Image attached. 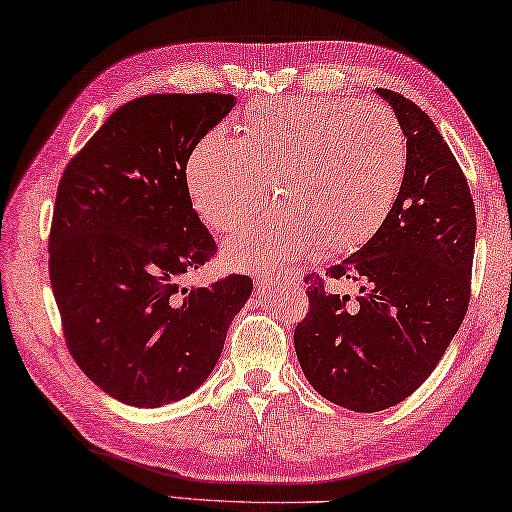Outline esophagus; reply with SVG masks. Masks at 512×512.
Wrapping results in <instances>:
<instances>
[{
	"mask_svg": "<svg viewBox=\"0 0 512 512\" xmlns=\"http://www.w3.org/2000/svg\"><path fill=\"white\" fill-rule=\"evenodd\" d=\"M281 276L279 274H270V272H258L256 276H254V281H256V286L258 288H267V286H272L274 281H279Z\"/></svg>",
	"mask_w": 512,
	"mask_h": 512,
	"instance_id": "34e87169",
	"label": "esophagus"
}]
</instances>
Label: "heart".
I'll return each instance as SVG.
<instances>
[{
    "label": "heart",
    "mask_w": 512,
    "mask_h": 512,
    "mask_svg": "<svg viewBox=\"0 0 512 512\" xmlns=\"http://www.w3.org/2000/svg\"><path fill=\"white\" fill-rule=\"evenodd\" d=\"M406 136L381 104L331 97L254 102L242 136L211 131L186 163L190 204L208 229L229 233L270 197L283 206L226 240L236 267L283 265L370 240L395 206L406 179Z\"/></svg>",
    "instance_id": "obj_1"
}]
</instances>
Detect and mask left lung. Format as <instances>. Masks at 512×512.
Instances as JSON below:
<instances>
[{
    "label": "left lung",
    "mask_w": 512,
    "mask_h": 512,
    "mask_svg": "<svg viewBox=\"0 0 512 512\" xmlns=\"http://www.w3.org/2000/svg\"><path fill=\"white\" fill-rule=\"evenodd\" d=\"M406 136V179L388 220L326 278L361 283L331 296L308 274L311 311L295 349L308 383L356 413L399 404L429 379L469 306L476 213L463 170L431 117L399 92L376 88Z\"/></svg>",
    "instance_id": "left-lung-1"
}]
</instances>
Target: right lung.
Instances as JSON below:
<instances>
[{"mask_svg":"<svg viewBox=\"0 0 512 512\" xmlns=\"http://www.w3.org/2000/svg\"><path fill=\"white\" fill-rule=\"evenodd\" d=\"M233 95H145L108 117L67 163L49 231V279L65 345L106 395L158 408L211 376L249 276L179 281L215 256L186 163Z\"/></svg>","mask_w":512,"mask_h":512,"instance_id":"obj_1","label":"right lung"}]
</instances>
